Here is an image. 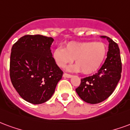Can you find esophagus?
Returning <instances> with one entry per match:
<instances>
[{
  "label": "esophagus",
  "instance_id": "obj_1",
  "mask_svg": "<svg viewBox=\"0 0 130 130\" xmlns=\"http://www.w3.org/2000/svg\"><path fill=\"white\" fill-rule=\"evenodd\" d=\"M72 76L71 74H66V73H64L63 74V77L64 78H71Z\"/></svg>",
  "mask_w": 130,
  "mask_h": 130
}]
</instances>
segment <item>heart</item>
Returning <instances> with one entry per match:
<instances>
[{
    "instance_id": "1",
    "label": "heart",
    "mask_w": 130,
    "mask_h": 130,
    "mask_svg": "<svg viewBox=\"0 0 130 130\" xmlns=\"http://www.w3.org/2000/svg\"><path fill=\"white\" fill-rule=\"evenodd\" d=\"M107 54V47L103 42H70L64 48L58 47L53 51L52 58L60 68L73 62L74 66L68 70L82 72L85 75L98 72L103 64Z\"/></svg>"
}]
</instances>
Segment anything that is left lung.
<instances>
[{"mask_svg":"<svg viewBox=\"0 0 130 130\" xmlns=\"http://www.w3.org/2000/svg\"><path fill=\"white\" fill-rule=\"evenodd\" d=\"M109 42L107 58L96 74L81 79L76 92L85 102L96 104L107 99L113 93L121 79L122 63L118 44L103 36Z\"/></svg>","mask_w":130,"mask_h":130,"instance_id":"8db88e82","label":"left lung"}]
</instances>
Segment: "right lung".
<instances>
[{
  "label": "right lung",
  "instance_id": "1",
  "mask_svg": "<svg viewBox=\"0 0 130 130\" xmlns=\"http://www.w3.org/2000/svg\"><path fill=\"white\" fill-rule=\"evenodd\" d=\"M54 39L45 36L25 35L11 47L9 75L22 99L41 104L52 96L62 71L52 58Z\"/></svg>",
  "mask_w": 130,
  "mask_h": 130
}]
</instances>
